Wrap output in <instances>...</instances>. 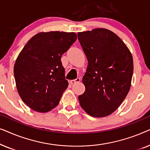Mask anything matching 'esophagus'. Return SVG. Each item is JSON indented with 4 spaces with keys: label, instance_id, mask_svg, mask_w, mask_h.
I'll return each instance as SVG.
<instances>
[{
    "label": "esophagus",
    "instance_id": "obj_1",
    "mask_svg": "<svg viewBox=\"0 0 150 150\" xmlns=\"http://www.w3.org/2000/svg\"><path fill=\"white\" fill-rule=\"evenodd\" d=\"M80 81H81V79H80V78H77V79H76L74 80H71V81H69V83H70V84H75L79 83Z\"/></svg>",
    "mask_w": 150,
    "mask_h": 150
}]
</instances>
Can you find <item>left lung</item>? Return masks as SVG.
<instances>
[{"label": "left lung", "instance_id": "1", "mask_svg": "<svg viewBox=\"0 0 150 150\" xmlns=\"http://www.w3.org/2000/svg\"><path fill=\"white\" fill-rule=\"evenodd\" d=\"M78 39L88 61L83 78L85 91L79 96L80 104L92 117L109 115L130 90L132 54L116 34L105 28L79 33Z\"/></svg>", "mask_w": 150, "mask_h": 150}]
</instances>
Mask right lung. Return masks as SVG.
I'll use <instances>...</instances> for the list:
<instances>
[{
  "instance_id": "add662e5",
  "label": "right lung",
  "mask_w": 150,
  "mask_h": 150,
  "mask_svg": "<svg viewBox=\"0 0 150 150\" xmlns=\"http://www.w3.org/2000/svg\"><path fill=\"white\" fill-rule=\"evenodd\" d=\"M76 39L75 33H40L18 55L13 69L16 87L31 109L46 112L58 105L68 86L61 58Z\"/></svg>"
}]
</instances>
